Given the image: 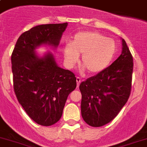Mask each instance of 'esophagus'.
<instances>
[{"mask_svg": "<svg viewBox=\"0 0 147 147\" xmlns=\"http://www.w3.org/2000/svg\"><path fill=\"white\" fill-rule=\"evenodd\" d=\"M76 82H77V88H79V86H80V82H81L80 77H79V76H77V77H76Z\"/></svg>", "mask_w": 147, "mask_h": 147, "instance_id": "1", "label": "esophagus"}]
</instances>
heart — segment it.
<instances>
[{
	"mask_svg": "<svg viewBox=\"0 0 147 147\" xmlns=\"http://www.w3.org/2000/svg\"><path fill=\"white\" fill-rule=\"evenodd\" d=\"M117 51L116 41L100 33L81 31L74 35L71 43L63 47V55L68 67L75 65L81 57V66L95 74L107 67Z\"/></svg>",
	"mask_w": 147,
	"mask_h": 147,
	"instance_id": "obj_1",
	"label": "heart"
}]
</instances>
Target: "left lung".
Here are the masks:
<instances>
[{"label":"left lung","instance_id":"8db88e82","mask_svg":"<svg viewBox=\"0 0 147 147\" xmlns=\"http://www.w3.org/2000/svg\"><path fill=\"white\" fill-rule=\"evenodd\" d=\"M122 42V54L118 59L80 85L82 119L92 127H100L111 122L130 96L133 57L124 39Z\"/></svg>","mask_w":147,"mask_h":147}]
</instances>
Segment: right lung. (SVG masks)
Returning <instances> with one entry per match:
<instances>
[{"mask_svg":"<svg viewBox=\"0 0 147 147\" xmlns=\"http://www.w3.org/2000/svg\"><path fill=\"white\" fill-rule=\"evenodd\" d=\"M67 23L35 26L22 34L11 55L13 88L28 116L43 126L54 125L62 116L69 94L76 87L74 74L61 68L53 55L39 57L35 49L47 44L56 48Z\"/></svg>","mask_w":147,"mask_h":147,"instance_id":"1","label":"right lung"}]
</instances>
